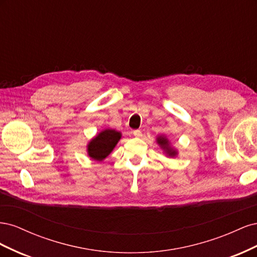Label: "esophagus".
<instances>
[{
	"label": "esophagus",
	"mask_w": 257,
	"mask_h": 257,
	"mask_svg": "<svg viewBox=\"0 0 257 257\" xmlns=\"http://www.w3.org/2000/svg\"><path fill=\"white\" fill-rule=\"evenodd\" d=\"M133 134H134V136H136V137H141V136L143 135L142 131H139V130H135V131H133Z\"/></svg>",
	"instance_id": "1"
}]
</instances>
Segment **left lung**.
Returning a JSON list of instances; mask_svg holds the SVG:
<instances>
[{
	"mask_svg": "<svg viewBox=\"0 0 257 257\" xmlns=\"http://www.w3.org/2000/svg\"><path fill=\"white\" fill-rule=\"evenodd\" d=\"M157 142H158V144L160 145V147L162 148V149L165 151V153L168 155V157H172V158L176 157L177 151L175 149H173L172 147H170L169 141L165 136H159L157 138Z\"/></svg>",
	"mask_w": 257,
	"mask_h": 257,
	"instance_id": "1",
	"label": "left lung"
}]
</instances>
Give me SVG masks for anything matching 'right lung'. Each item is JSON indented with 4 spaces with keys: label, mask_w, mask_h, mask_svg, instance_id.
Here are the masks:
<instances>
[{
    "label": "right lung",
    "mask_w": 257,
    "mask_h": 257,
    "mask_svg": "<svg viewBox=\"0 0 257 257\" xmlns=\"http://www.w3.org/2000/svg\"><path fill=\"white\" fill-rule=\"evenodd\" d=\"M121 138L120 132L107 128L100 132L88 145V154L92 160L103 161L111 153Z\"/></svg>",
    "instance_id": "right-lung-1"
}]
</instances>
